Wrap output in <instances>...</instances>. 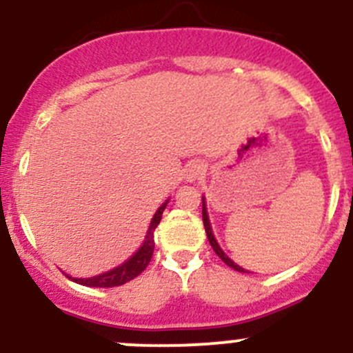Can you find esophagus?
<instances>
[{
  "label": "esophagus",
  "instance_id": "obj_1",
  "mask_svg": "<svg viewBox=\"0 0 353 353\" xmlns=\"http://www.w3.org/2000/svg\"><path fill=\"white\" fill-rule=\"evenodd\" d=\"M203 170H205L203 162H199V160H193V162L188 163L186 169H184V177H186V181H196L203 174Z\"/></svg>",
  "mask_w": 353,
  "mask_h": 353
}]
</instances>
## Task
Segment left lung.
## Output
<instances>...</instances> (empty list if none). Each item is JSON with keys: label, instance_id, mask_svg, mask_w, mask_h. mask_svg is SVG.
Here are the masks:
<instances>
[{"label": "left lung", "instance_id": "8db88e82", "mask_svg": "<svg viewBox=\"0 0 353 353\" xmlns=\"http://www.w3.org/2000/svg\"><path fill=\"white\" fill-rule=\"evenodd\" d=\"M201 213H203V225H205V230H206V237H208V241H210V244H212V248H213V251L216 252V256H219L220 259H222L223 263H225L227 266H230V268H234L236 270V272H241V273H245V270L244 268H241L239 265H236V263L232 261V259L229 258V256L225 254V252L222 251V248H220L219 245V243H216V239H215V236H213V232H212V225H210V220H208V213H206V203H205V198H203V210H201Z\"/></svg>", "mask_w": 353, "mask_h": 353}]
</instances>
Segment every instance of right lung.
Returning <instances> with one entry per match:
<instances>
[{"instance_id": "add662e5", "label": "right lung", "mask_w": 353, "mask_h": 353, "mask_svg": "<svg viewBox=\"0 0 353 353\" xmlns=\"http://www.w3.org/2000/svg\"><path fill=\"white\" fill-rule=\"evenodd\" d=\"M167 203H169V199H167L165 203H162L160 208L157 210L154 219H152L150 222V227H148L147 236H145L143 244L140 245V249H138V251L134 252L128 261H124L123 265H119L117 268L109 270V272L102 273V275L90 276V279H73V276H68V279H71L73 282L80 283V285H85V287H108L109 288V287L123 285V283L130 282V280H133L134 276L140 275V273L147 268L148 263H150L152 259V254H154V248H155L154 232L157 225L160 223V219H162V213L163 210H165Z\"/></svg>"}]
</instances>
